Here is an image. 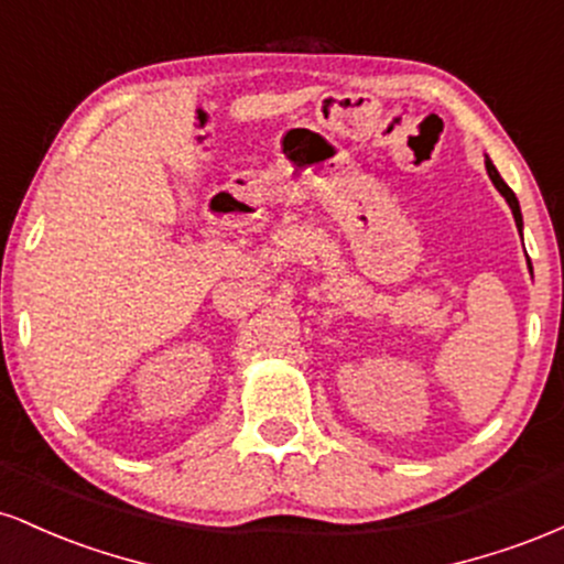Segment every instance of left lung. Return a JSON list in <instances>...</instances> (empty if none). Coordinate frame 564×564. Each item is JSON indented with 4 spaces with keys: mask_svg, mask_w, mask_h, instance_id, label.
<instances>
[{
    "mask_svg": "<svg viewBox=\"0 0 564 564\" xmlns=\"http://www.w3.org/2000/svg\"><path fill=\"white\" fill-rule=\"evenodd\" d=\"M485 170H488V177H490V183L496 185V191L501 193L503 198H507V204H509L511 215H514L517 230L522 232V212H520V200H517L514 191H511V187H509L507 183H503V180H501V174H498V170H496V166H494V161H490L488 156H485ZM528 268H530V260H528ZM530 273H533V270H530Z\"/></svg>",
    "mask_w": 564,
    "mask_h": 564,
    "instance_id": "left-lung-1",
    "label": "left lung"
}]
</instances>
